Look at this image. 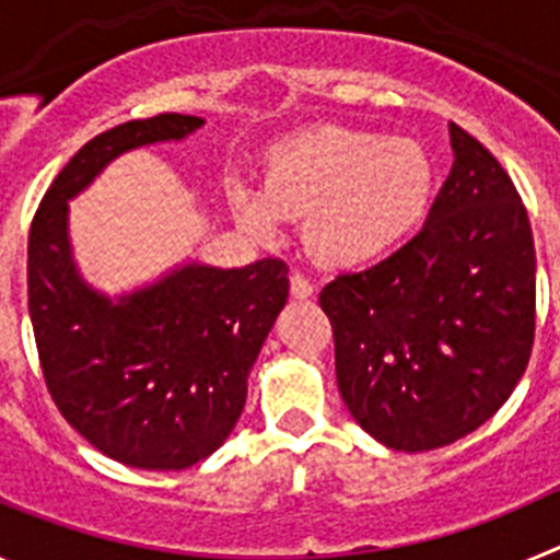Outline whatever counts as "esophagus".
<instances>
[{
    "mask_svg": "<svg viewBox=\"0 0 560 560\" xmlns=\"http://www.w3.org/2000/svg\"><path fill=\"white\" fill-rule=\"evenodd\" d=\"M291 296L294 300H308V296H314V285H311L308 277L291 275Z\"/></svg>",
    "mask_w": 560,
    "mask_h": 560,
    "instance_id": "obj_1",
    "label": "esophagus"
}]
</instances>
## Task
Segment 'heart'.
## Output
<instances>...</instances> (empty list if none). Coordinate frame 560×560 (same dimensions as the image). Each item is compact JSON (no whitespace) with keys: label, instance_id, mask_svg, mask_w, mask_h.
Wrapping results in <instances>:
<instances>
[{"label":"heart","instance_id":"1","mask_svg":"<svg viewBox=\"0 0 560 560\" xmlns=\"http://www.w3.org/2000/svg\"><path fill=\"white\" fill-rule=\"evenodd\" d=\"M434 165L412 140L323 126L275 148L264 190L226 185L237 219L275 237L285 219H308L305 241L325 264L364 266L389 255L427 219Z\"/></svg>","mask_w":560,"mask_h":560}]
</instances>
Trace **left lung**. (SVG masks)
I'll return each instance as SVG.
<instances>
[{
	"instance_id": "left-lung-1",
	"label": "left lung",
	"mask_w": 560,
	"mask_h": 560,
	"mask_svg": "<svg viewBox=\"0 0 560 560\" xmlns=\"http://www.w3.org/2000/svg\"><path fill=\"white\" fill-rule=\"evenodd\" d=\"M454 165L423 230L319 294L336 384L361 429L395 452L471 434L511 398L536 330V249L493 153L448 122Z\"/></svg>"
}]
</instances>
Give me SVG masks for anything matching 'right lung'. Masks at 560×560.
I'll return each instance as SVG.
<instances>
[{"label": "right lung", "mask_w": 560, "mask_h": 560, "mask_svg": "<svg viewBox=\"0 0 560 560\" xmlns=\"http://www.w3.org/2000/svg\"><path fill=\"white\" fill-rule=\"evenodd\" d=\"M201 126L192 114H160L97 133L58 173L30 226V323L49 395L97 452L145 471L190 468L230 438L252 364L289 300V266L187 260L108 296L72 257L69 201L122 153Z\"/></svg>", "instance_id": "obj_1"}]
</instances>
